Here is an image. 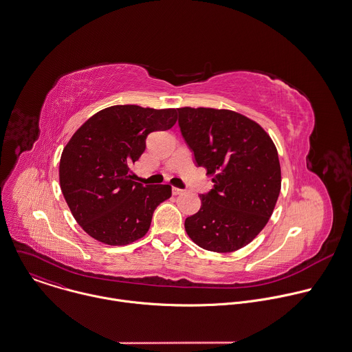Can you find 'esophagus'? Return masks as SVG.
Segmentation results:
<instances>
[{
    "instance_id": "34e87169",
    "label": "esophagus",
    "mask_w": 352,
    "mask_h": 352,
    "mask_svg": "<svg viewBox=\"0 0 352 352\" xmlns=\"http://www.w3.org/2000/svg\"><path fill=\"white\" fill-rule=\"evenodd\" d=\"M184 192H185V190H184V189H181V188H175V186L173 188V195H174V196L181 195V193H184Z\"/></svg>"
}]
</instances>
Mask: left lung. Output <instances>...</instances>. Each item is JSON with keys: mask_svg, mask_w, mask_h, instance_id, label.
<instances>
[{"mask_svg": "<svg viewBox=\"0 0 352 352\" xmlns=\"http://www.w3.org/2000/svg\"><path fill=\"white\" fill-rule=\"evenodd\" d=\"M181 133L197 166L212 177L199 212L185 230L199 247L233 252L250 244L269 222L281 190L277 148L255 120L215 108H178Z\"/></svg>", "mask_w": 352, "mask_h": 352, "instance_id": "1", "label": "left lung"}]
</instances>
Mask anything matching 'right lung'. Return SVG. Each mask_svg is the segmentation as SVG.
<instances>
[{
  "label": "right lung",
  "mask_w": 352,
  "mask_h": 352,
  "mask_svg": "<svg viewBox=\"0 0 352 352\" xmlns=\"http://www.w3.org/2000/svg\"><path fill=\"white\" fill-rule=\"evenodd\" d=\"M177 108L112 105L89 118L63 149V196L79 226L108 245H127L149 230L153 211L171 197L170 185L133 181L130 166L145 151L149 133L168 130Z\"/></svg>",
  "instance_id": "add662e5"
}]
</instances>
